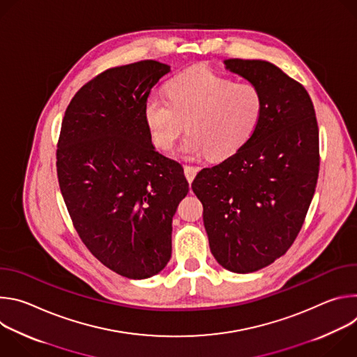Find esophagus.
Returning <instances> with one entry per match:
<instances>
[{"mask_svg":"<svg viewBox=\"0 0 357 357\" xmlns=\"http://www.w3.org/2000/svg\"><path fill=\"white\" fill-rule=\"evenodd\" d=\"M183 171H185V176H186L188 182L192 183V181L195 179V176H196V174L199 171V168L197 167H192V165H185Z\"/></svg>","mask_w":357,"mask_h":357,"instance_id":"esophagus-1","label":"esophagus"}]
</instances>
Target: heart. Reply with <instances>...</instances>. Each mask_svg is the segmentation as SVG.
<instances>
[{
	"label": "heart",
	"instance_id": "heart-1",
	"mask_svg": "<svg viewBox=\"0 0 357 357\" xmlns=\"http://www.w3.org/2000/svg\"><path fill=\"white\" fill-rule=\"evenodd\" d=\"M168 98L151 96L144 116L154 144L168 151L189 132L182 152L188 157L209 154L226 158L256 131L264 100L260 89L248 82L234 83L208 68H193L167 84Z\"/></svg>",
	"mask_w": 357,
	"mask_h": 357
}]
</instances>
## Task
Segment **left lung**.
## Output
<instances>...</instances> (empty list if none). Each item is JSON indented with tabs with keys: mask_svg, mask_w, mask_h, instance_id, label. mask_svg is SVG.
Returning <instances> with one entry per match:
<instances>
[{
	"mask_svg": "<svg viewBox=\"0 0 357 357\" xmlns=\"http://www.w3.org/2000/svg\"><path fill=\"white\" fill-rule=\"evenodd\" d=\"M225 68L256 84L264 100L252 135L223 162L203 168L192 189L216 261L247 274L287 252L315 193L319 131L302 84L260 59H226Z\"/></svg>",
	"mask_w": 357,
	"mask_h": 357,
	"instance_id": "8db88e82",
	"label": "left lung"
}]
</instances>
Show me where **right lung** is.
Returning a JSON list of instances; mask_svg holds the SVG:
<instances>
[{
	"instance_id": "right-lung-1",
	"label": "right lung",
	"mask_w": 357,
	"mask_h": 357,
	"mask_svg": "<svg viewBox=\"0 0 357 357\" xmlns=\"http://www.w3.org/2000/svg\"><path fill=\"white\" fill-rule=\"evenodd\" d=\"M168 72L141 61L100 73L72 98L58 142L59 186L76 231L101 264L131 280L168 264L172 218L189 192L182 165L155 149L144 116Z\"/></svg>"
}]
</instances>
